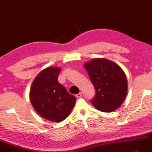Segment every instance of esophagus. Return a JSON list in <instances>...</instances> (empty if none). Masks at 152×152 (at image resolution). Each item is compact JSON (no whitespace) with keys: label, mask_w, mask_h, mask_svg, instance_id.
<instances>
[{"label":"esophagus","mask_w":152,"mask_h":152,"mask_svg":"<svg viewBox=\"0 0 152 152\" xmlns=\"http://www.w3.org/2000/svg\"><path fill=\"white\" fill-rule=\"evenodd\" d=\"M82 94L81 92H80V93L78 94H76V97L77 98H80L82 97Z\"/></svg>","instance_id":"1"}]
</instances>
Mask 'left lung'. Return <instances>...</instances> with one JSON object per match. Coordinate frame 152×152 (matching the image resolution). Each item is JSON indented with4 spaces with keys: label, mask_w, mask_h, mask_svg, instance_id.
Returning a JSON list of instances; mask_svg holds the SVG:
<instances>
[{
    "label": "left lung",
    "mask_w": 152,
    "mask_h": 152,
    "mask_svg": "<svg viewBox=\"0 0 152 152\" xmlns=\"http://www.w3.org/2000/svg\"><path fill=\"white\" fill-rule=\"evenodd\" d=\"M84 66L96 90L91 102L96 109L112 112L119 107L128 92V82L124 72L114 62L95 58Z\"/></svg>",
    "instance_id": "left-lung-1"
}]
</instances>
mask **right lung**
Here are the masks:
<instances>
[{
	"label": "right lung",
	"mask_w": 152,
	"mask_h": 152,
	"mask_svg": "<svg viewBox=\"0 0 152 152\" xmlns=\"http://www.w3.org/2000/svg\"><path fill=\"white\" fill-rule=\"evenodd\" d=\"M59 67H48L38 74L30 90V99L38 114L51 122H60L70 114L76 98L58 81Z\"/></svg>",
	"instance_id": "1"
}]
</instances>
